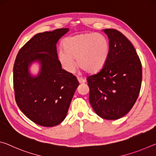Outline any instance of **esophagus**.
<instances>
[{"instance_id": "34e87169", "label": "esophagus", "mask_w": 156, "mask_h": 156, "mask_svg": "<svg viewBox=\"0 0 156 156\" xmlns=\"http://www.w3.org/2000/svg\"><path fill=\"white\" fill-rule=\"evenodd\" d=\"M78 82L80 83H84L86 82V80H84V79H83V78H80V77H78Z\"/></svg>"}]
</instances>
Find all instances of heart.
Returning a JSON list of instances; mask_svg holds the SVG:
<instances>
[{
    "instance_id": "b5f03b06",
    "label": "heart",
    "mask_w": 156,
    "mask_h": 156,
    "mask_svg": "<svg viewBox=\"0 0 156 156\" xmlns=\"http://www.w3.org/2000/svg\"><path fill=\"white\" fill-rule=\"evenodd\" d=\"M63 51L58 54L62 67L68 72H74L77 65L89 73L99 72L109 58L110 45L107 37L101 34L83 33L65 38Z\"/></svg>"
}]
</instances>
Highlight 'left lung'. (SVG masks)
<instances>
[{
  "instance_id": "8db88e82",
  "label": "left lung",
  "mask_w": 156,
  "mask_h": 156,
  "mask_svg": "<svg viewBox=\"0 0 156 156\" xmlns=\"http://www.w3.org/2000/svg\"><path fill=\"white\" fill-rule=\"evenodd\" d=\"M109 38L110 53L105 67L87 79L89 102L94 112L106 120L125 115L135 104L142 83V65L133 44L113 29L102 30Z\"/></svg>"
}]
</instances>
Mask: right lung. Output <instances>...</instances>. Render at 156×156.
<instances>
[{
	"label": "right lung",
	"mask_w": 156,
	"mask_h": 156,
	"mask_svg": "<svg viewBox=\"0 0 156 156\" xmlns=\"http://www.w3.org/2000/svg\"><path fill=\"white\" fill-rule=\"evenodd\" d=\"M69 31L58 29L36 34L18 51L14 65V87L17 105L37 125L54 126L65 120L79 85L72 73L62 69L56 43ZM34 62L41 65L37 76L29 72Z\"/></svg>",
	"instance_id": "1"
}]
</instances>
